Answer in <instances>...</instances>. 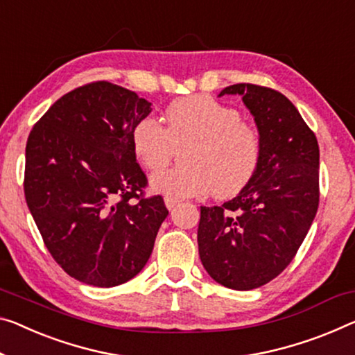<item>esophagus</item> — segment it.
<instances>
[{"label": "esophagus", "instance_id": "34e87169", "mask_svg": "<svg viewBox=\"0 0 355 355\" xmlns=\"http://www.w3.org/2000/svg\"><path fill=\"white\" fill-rule=\"evenodd\" d=\"M165 205L168 209H173L176 208V206L179 205V200L178 198H173V196H165Z\"/></svg>", "mask_w": 355, "mask_h": 355}]
</instances>
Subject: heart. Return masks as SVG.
I'll return each instance as SVG.
<instances>
[{"label":"heart","mask_w":355,"mask_h":355,"mask_svg":"<svg viewBox=\"0 0 355 355\" xmlns=\"http://www.w3.org/2000/svg\"><path fill=\"white\" fill-rule=\"evenodd\" d=\"M241 112L209 95L171 101L165 127L152 116L133 125L132 149L146 170L165 166L181 150L182 165L157 171L150 178L155 192L176 198L212 193L232 198L252 181L261 162V136L241 121Z\"/></svg>","instance_id":"obj_1"}]
</instances>
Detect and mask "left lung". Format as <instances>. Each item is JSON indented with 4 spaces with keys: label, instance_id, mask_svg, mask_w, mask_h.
Wrapping results in <instances>:
<instances>
[{
    "label": "left lung",
    "instance_id": "1",
    "mask_svg": "<svg viewBox=\"0 0 355 355\" xmlns=\"http://www.w3.org/2000/svg\"><path fill=\"white\" fill-rule=\"evenodd\" d=\"M241 95L261 136L257 173L233 200L201 206L198 252L208 275L234 291L275 279L302 246L319 206V144L298 109L277 90L225 87Z\"/></svg>",
    "mask_w": 355,
    "mask_h": 355
}]
</instances>
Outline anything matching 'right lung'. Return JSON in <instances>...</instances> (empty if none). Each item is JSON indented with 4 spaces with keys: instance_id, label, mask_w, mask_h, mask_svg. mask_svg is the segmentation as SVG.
<instances>
[{
    "instance_id": "right-lung-1",
    "label": "right lung",
    "mask_w": 355,
    "mask_h": 355,
    "mask_svg": "<svg viewBox=\"0 0 355 355\" xmlns=\"http://www.w3.org/2000/svg\"><path fill=\"white\" fill-rule=\"evenodd\" d=\"M150 111L135 92L98 80L53 103L26 141V205L53 260L84 284L138 275L168 216L160 195L144 196L130 139Z\"/></svg>"
}]
</instances>
